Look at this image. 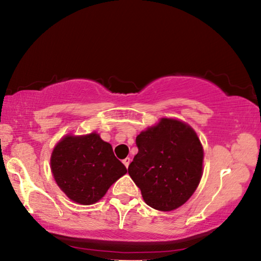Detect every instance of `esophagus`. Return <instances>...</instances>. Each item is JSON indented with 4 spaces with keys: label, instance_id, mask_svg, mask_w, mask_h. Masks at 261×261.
<instances>
[{
    "label": "esophagus",
    "instance_id": "obj_1",
    "mask_svg": "<svg viewBox=\"0 0 261 261\" xmlns=\"http://www.w3.org/2000/svg\"><path fill=\"white\" fill-rule=\"evenodd\" d=\"M130 162H131V159L130 158H125L124 160H123V163H124V166L127 168L129 167V165H130Z\"/></svg>",
    "mask_w": 261,
    "mask_h": 261
}]
</instances>
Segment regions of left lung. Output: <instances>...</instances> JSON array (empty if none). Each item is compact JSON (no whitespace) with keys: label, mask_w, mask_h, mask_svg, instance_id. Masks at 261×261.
<instances>
[{"label":"left lung","mask_w":261,"mask_h":261,"mask_svg":"<svg viewBox=\"0 0 261 261\" xmlns=\"http://www.w3.org/2000/svg\"><path fill=\"white\" fill-rule=\"evenodd\" d=\"M138 153L127 171L152 208L169 212L189 200L202 175L204 149L191 126L174 118L137 136Z\"/></svg>","instance_id":"1"}]
</instances>
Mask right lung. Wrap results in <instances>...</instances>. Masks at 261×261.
Returning <instances> with one entry per match:
<instances>
[{"label":"right lung","instance_id":"right-lung-1","mask_svg":"<svg viewBox=\"0 0 261 261\" xmlns=\"http://www.w3.org/2000/svg\"><path fill=\"white\" fill-rule=\"evenodd\" d=\"M50 166L60 189L82 205L99 201L127 171L114 155L112 145L95 132L62 138L51 153Z\"/></svg>","mask_w":261,"mask_h":261}]
</instances>
